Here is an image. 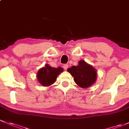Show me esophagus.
I'll list each match as a JSON object with an SVG mask.
<instances>
[{"mask_svg":"<svg viewBox=\"0 0 129 129\" xmlns=\"http://www.w3.org/2000/svg\"><path fill=\"white\" fill-rule=\"evenodd\" d=\"M63 68L64 70H67V69H68V65L67 64H64L63 66Z\"/></svg>","mask_w":129,"mask_h":129,"instance_id":"34e87169","label":"esophagus"}]
</instances>
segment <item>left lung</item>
Masks as SVG:
<instances>
[{"mask_svg": "<svg viewBox=\"0 0 129 129\" xmlns=\"http://www.w3.org/2000/svg\"><path fill=\"white\" fill-rule=\"evenodd\" d=\"M67 71L74 77L76 83L83 88L90 86L96 79L95 69L84 60L79 61L78 66L68 68Z\"/></svg>", "mask_w": 129, "mask_h": 129, "instance_id": "obj_1", "label": "left lung"}]
</instances>
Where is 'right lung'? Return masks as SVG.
<instances>
[{
  "instance_id": "obj_1",
  "label": "right lung",
  "mask_w": 129,
  "mask_h": 129,
  "mask_svg": "<svg viewBox=\"0 0 129 129\" xmlns=\"http://www.w3.org/2000/svg\"><path fill=\"white\" fill-rule=\"evenodd\" d=\"M60 67L54 68L46 64L40 69L37 74V79L43 86H50L56 81L58 75L63 72Z\"/></svg>"
}]
</instances>
